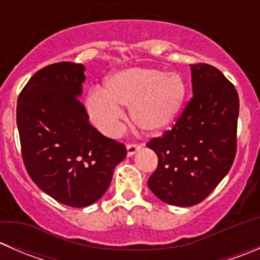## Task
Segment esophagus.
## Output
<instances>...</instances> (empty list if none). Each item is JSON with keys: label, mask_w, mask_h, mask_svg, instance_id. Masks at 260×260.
Here are the masks:
<instances>
[{"label": "esophagus", "mask_w": 260, "mask_h": 260, "mask_svg": "<svg viewBox=\"0 0 260 260\" xmlns=\"http://www.w3.org/2000/svg\"><path fill=\"white\" fill-rule=\"evenodd\" d=\"M141 146L138 145H127V156L132 157L137 151H140Z\"/></svg>", "instance_id": "esophagus-1"}]
</instances>
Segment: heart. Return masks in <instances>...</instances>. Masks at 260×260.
Listing matches in <instances>:
<instances>
[{
    "mask_svg": "<svg viewBox=\"0 0 260 260\" xmlns=\"http://www.w3.org/2000/svg\"><path fill=\"white\" fill-rule=\"evenodd\" d=\"M187 84L179 73L157 68H127L109 75L104 90L93 88L85 99L91 124L114 136L128 108L133 124L146 133H158L172 124L182 109Z\"/></svg>",
    "mask_w": 260,
    "mask_h": 260,
    "instance_id": "1",
    "label": "heart"
}]
</instances>
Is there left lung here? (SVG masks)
<instances>
[{
    "instance_id": "left-lung-1",
    "label": "left lung",
    "mask_w": 260,
    "mask_h": 260,
    "mask_svg": "<svg viewBox=\"0 0 260 260\" xmlns=\"http://www.w3.org/2000/svg\"><path fill=\"white\" fill-rule=\"evenodd\" d=\"M190 68L192 99L171 131L147 143L158 157L149 190L175 206H192L208 198L237 153L238 91L216 68L203 62Z\"/></svg>"
}]
</instances>
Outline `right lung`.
<instances>
[{
  "label": "right lung",
  "instance_id": "obj_1",
  "mask_svg": "<svg viewBox=\"0 0 260 260\" xmlns=\"http://www.w3.org/2000/svg\"><path fill=\"white\" fill-rule=\"evenodd\" d=\"M85 67L56 62L31 77L17 99L16 120L27 174L64 205L84 208L111 185L125 146L89 123L79 98Z\"/></svg>",
  "mask_w": 260,
  "mask_h": 260
}]
</instances>
